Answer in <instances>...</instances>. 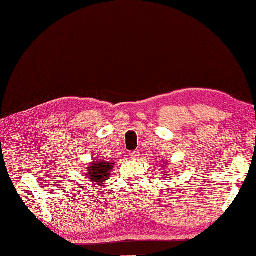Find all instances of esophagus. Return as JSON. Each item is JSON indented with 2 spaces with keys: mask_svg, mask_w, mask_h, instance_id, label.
<instances>
[{
  "mask_svg": "<svg viewBox=\"0 0 256 256\" xmlns=\"http://www.w3.org/2000/svg\"><path fill=\"white\" fill-rule=\"evenodd\" d=\"M129 156H130V158H132V159H137L139 157V152H136V150L130 152H129Z\"/></svg>",
  "mask_w": 256,
  "mask_h": 256,
  "instance_id": "obj_1",
  "label": "esophagus"
}]
</instances>
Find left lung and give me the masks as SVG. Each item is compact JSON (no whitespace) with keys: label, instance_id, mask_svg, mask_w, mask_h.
I'll list each match as a JSON object with an SVG mask.
<instances>
[{"label":"left lung","instance_id":"8db88e82","mask_svg":"<svg viewBox=\"0 0 256 256\" xmlns=\"http://www.w3.org/2000/svg\"><path fill=\"white\" fill-rule=\"evenodd\" d=\"M165 177H167V176H165Z\"/></svg>","mask_w":256,"mask_h":256}]
</instances>
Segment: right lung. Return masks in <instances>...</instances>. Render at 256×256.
Returning a JSON list of instances; mask_svg holds the SVG:
<instances>
[{
	"label": "right lung",
	"mask_w": 256,
	"mask_h": 256,
	"mask_svg": "<svg viewBox=\"0 0 256 256\" xmlns=\"http://www.w3.org/2000/svg\"><path fill=\"white\" fill-rule=\"evenodd\" d=\"M112 162H94L90 164L88 170V176L91 182L94 184H102L109 178L110 170H112Z\"/></svg>",
	"instance_id": "obj_1"
}]
</instances>
